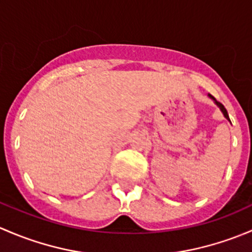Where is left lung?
Returning a JSON list of instances; mask_svg holds the SVG:
<instances>
[{
  "instance_id": "1",
  "label": "left lung",
  "mask_w": 252,
  "mask_h": 252,
  "mask_svg": "<svg viewBox=\"0 0 252 252\" xmlns=\"http://www.w3.org/2000/svg\"><path fill=\"white\" fill-rule=\"evenodd\" d=\"M208 97H210V98H212V100H213V102H215L216 105H217V107L220 108V112H222V113H223V116H224L225 118L228 119V121H230V119H229V116H228V112H227V110H225V108H224V106H223L222 103H220V102H218V101L216 100V98L213 97L212 95H210V94H208Z\"/></svg>"
}]
</instances>
